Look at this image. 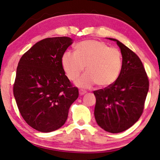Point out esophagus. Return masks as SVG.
Masks as SVG:
<instances>
[{"mask_svg": "<svg viewBox=\"0 0 160 160\" xmlns=\"http://www.w3.org/2000/svg\"><path fill=\"white\" fill-rule=\"evenodd\" d=\"M87 92V91L85 90H82V89H81V90H79V93L80 95H83V94H85Z\"/></svg>", "mask_w": 160, "mask_h": 160, "instance_id": "34e87169", "label": "esophagus"}]
</instances>
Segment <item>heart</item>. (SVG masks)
Returning <instances> with one entry per match:
<instances>
[{"label": "heart", "mask_w": 160, "mask_h": 160, "mask_svg": "<svg viewBox=\"0 0 160 160\" xmlns=\"http://www.w3.org/2000/svg\"><path fill=\"white\" fill-rule=\"evenodd\" d=\"M61 64L67 77L75 80L86 66L87 73L76 85L87 88L97 85L106 88L115 82L122 68V56L118 48L97 40H85L75 46L74 53L65 52Z\"/></svg>", "instance_id": "heart-1"}]
</instances>
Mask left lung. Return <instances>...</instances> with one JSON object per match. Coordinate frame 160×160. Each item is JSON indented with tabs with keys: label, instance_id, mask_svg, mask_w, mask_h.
<instances>
[{
	"label": "left lung",
	"instance_id": "1",
	"mask_svg": "<svg viewBox=\"0 0 160 160\" xmlns=\"http://www.w3.org/2000/svg\"><path fill=\"white\" fill-rule=\"evenodd\" d=\"M122 54V68L112 85L94 91V117L102 129L112 133L123 132L141 116L149 90V80L140 58L117 39Z\"/></svg>",
	"mask_w": 160,
	"mask_h": 160
}]
</instances>
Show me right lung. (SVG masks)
I'll list each match as a JSON object with an SVG mask.
<instances>
[{"mask_svg": "<svg viewBox=\"0 0 160 160\" xmlns=\"http://www.w3.org/2000/svg\"><path fill=\"white\" fill-rule=\"evenodd\" d=\"M72 43L67 37L42 39L24 53L18 63L13 94L24 120L38 131L60 128L79 95L61 64L62 56Z\"/></svg>", "mask_w": 160, "mask_h": 160, "instance_id": "add662e5", "label": "right lung"}]
</instances>
